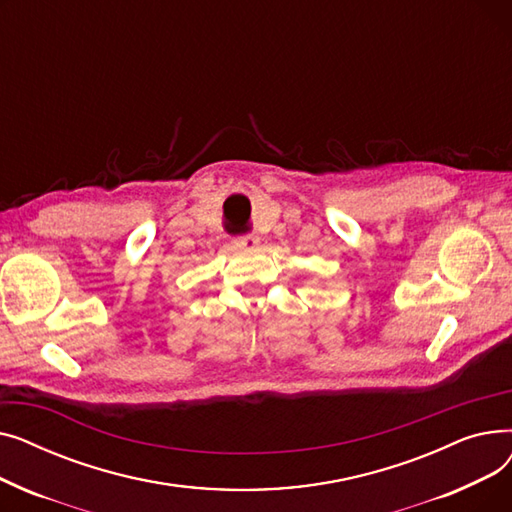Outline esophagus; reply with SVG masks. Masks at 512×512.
I'll use <instances>...</instances> for the list:
<instances>
[{
    "instance_id": "1",
    "label": "esophagus",
    "mask_w": 512,
    "mask_h": 512,
    "mask_svg": "<svg viewBox=\"0 0 512 512\" xmlns=\"http://www.w3.org/2000/svg\"><path fill=\"white\" fill-rule=\"evenodd\" d=\"M234 245L238 249H245V251H251L259 245V236L257 234H245V236H238L234 238Z\"/></svg>"
}]
</instances>
